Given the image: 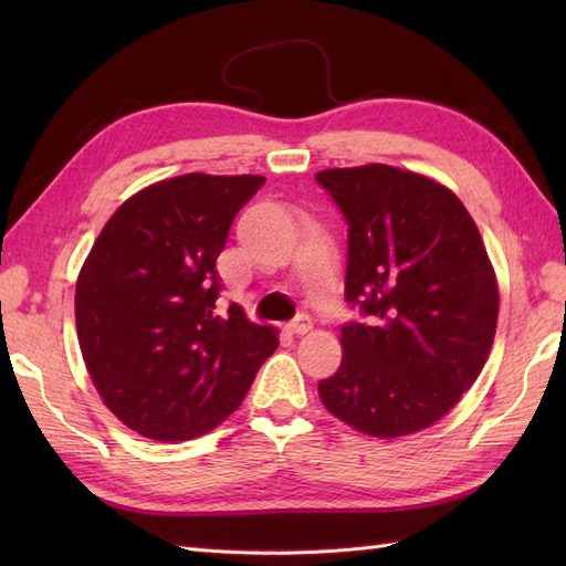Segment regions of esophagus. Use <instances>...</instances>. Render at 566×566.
Segmentation results:
<instances>
[{"label":"esophagus","instance_id":"34e87169","mask_svg":"<svg viewBox=\"0 0 566 566\" xmlns=\"http://www.w3.org/2000/svg\"><path fill=\"white\" fill-rule=\"evenodd\" d=\"M286 328H290V333H294V335H306L311 328H314V323H311V318L306 314H302V316H296Z\"/></svg>","mask_w":566,"mask_h":566}]
</instances>
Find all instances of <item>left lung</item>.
I'll use <instances>...</instances> for the list:
<instances>
[{
  "instance_id": "1",
  "label": "left lung",
  "mask_w": 566,
  "mask_h": 566,
  "mask_svg": "<svg viewBox=\"0 0 566 566\" xmlns=\"http://www.w3.org/2000/svg\"><path fill=\"white\" fill-rule=\"evenodd\" d=\"M347 223L343 363L323 406L359 432L399 438L436 423L482 371L499 286L479 228L432 179L389 165L316 175Z\"/></svg>"
}]
</instances>
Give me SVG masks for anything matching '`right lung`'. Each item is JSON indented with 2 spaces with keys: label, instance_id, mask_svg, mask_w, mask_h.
I'll use <instances>...</instances> for the list:
<instances>
[{
  "label": "right lung",
  "instance_id": "1",
  "mask_svg": "<svg viewBox=\"0 0 566 566\" xmlns=\"http://www.w3.org/2000/svg\"><path fill=\"white\" fill-rule=\"evenodd\" d=\"M260 175H182L116 209L82 264L75 321L104 403L150 440L197 438L245 399L280 340L238 304L216 311V270Z\"/></svg>",
  "mask_w": 566,
  "mask_h": 566
}]
</instances>
